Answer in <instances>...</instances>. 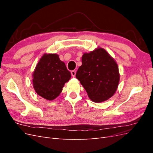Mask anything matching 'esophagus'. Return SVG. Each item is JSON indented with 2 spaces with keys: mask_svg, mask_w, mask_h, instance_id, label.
I'll list each match as a JSON object with an SVG mask.
<instances>
[{
  "mask_svg": "<svg viewBox=\"0 0 153 153\" xmlns=\"http://www.w3.org/2000/svg\"><path fill=\"white\" fill-rule=\"evenodd\" d=\"M76 71L75 70H73V71H71V75H72V76H73V77H75V75H76Z\"/></svg>",
  "mask_w": 153,
  "mask_h": 153,
  "instance_id": "1",
  "label": "esophagus"
}]
</instances>
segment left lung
I'll list each match as a JSON object with an SVG mask.
<instances>
[{"instance_id": "left-lung-1", "label": "left lung", "mask_w": 153, "mask_h": 153, "mask_svg": "<svg viewBox=\"0 0 153 153\" xmlns=\"http://www.w3.org/2000/svg\"><path fill=\"white\" fill-rule=\"evenodd\" d=\"M76 78L95 103L108 100L116 92L120 80L117 62L106 51L98 47L82 57Z\"/></svg>"}]
</instances>
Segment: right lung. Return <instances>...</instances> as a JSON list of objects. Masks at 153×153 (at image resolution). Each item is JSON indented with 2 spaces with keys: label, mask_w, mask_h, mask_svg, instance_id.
<instances>
[{
  "label": "right lung",
  "mask_w": 153,
  "mask_h": 153,
  "mask_svg": "<svg viewBox=\"0 0 153 153\" xmlns=\"http://www.w3.org/2000/svg\"><path fill=\"white\" fill-rule=\"evenodd\" d=\"M71 78L64 62L56 53H45L32 74L36 92L44 99L52 101L61 94L64 84Z\"/></svg>",
  "instance_id": "right-lung-1"
}]
</instances>
